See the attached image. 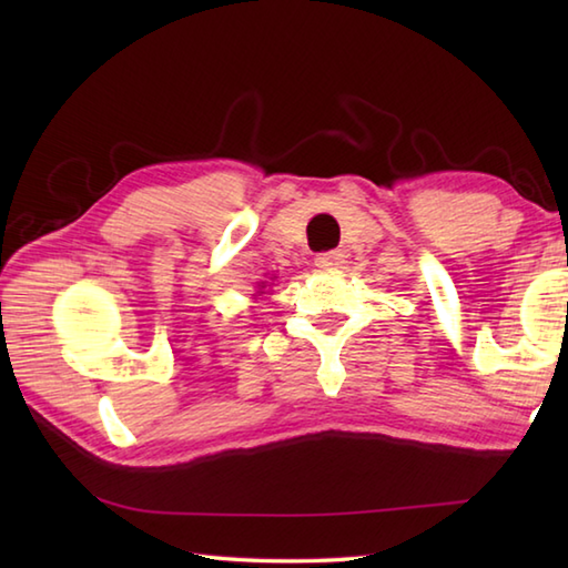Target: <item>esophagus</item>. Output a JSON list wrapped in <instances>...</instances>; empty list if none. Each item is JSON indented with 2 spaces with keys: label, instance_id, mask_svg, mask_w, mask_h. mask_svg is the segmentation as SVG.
Returning a JSON list of instances; mask_svg holds the SVG:
<instances>
[{
  "label": "esophagus",
  "instance_id": "obj_1",
  "mask_svg": "<svg viewBox=\"0 0 568 568\" xmlns=\"http://www.w3.org/2000/svg\"><path fill=\"white\" fill-rule=\"evenodd\" d=\"M344 263V253L342 251H327V253H320V256L315 258V265L322 271H334L339 268V265Z\"/></svg>",
  "mask_w": 568,
  "mask_h": 568
}]
</instances>
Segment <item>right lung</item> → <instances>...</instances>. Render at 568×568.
<instances>
[{
	"label": "right lung",
	"mask_w": 568,
	"mask_h": 568,
	"mask_svg": "<svg viewBox=\"0 0 568 568\" xmlns=\"http://www.w3.org/2000/svg\"><path fill=\"white\" fill-rule=\"evenodd\" d=\"M261 287H265V285H263V283H261Z\"/></svg>",
	"instance_id": "add662e5"
}]
</instances>
